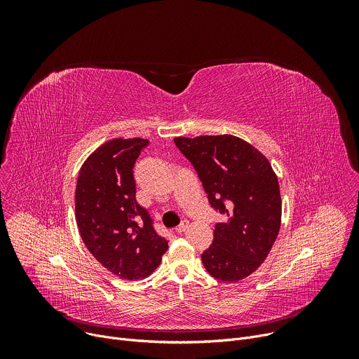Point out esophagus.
<instances>
[{
    "label": "esophagus",
    "mask_w": 359,
    "mask_h": 359,
    "mask_svg": "<svg viewBox=\"0 0 359 359\" xmlns=\"http://www.w3.org/2000/svg\"><path fill=\"white\" fill-rule=\"evenodd\" d=\"M187 227H189V222H187V220H183V222L176 227V231H177L179 234H182L183 231L187 230Z\"/></svg>",
    "instance_id": "34e87169"
}]
</instances>
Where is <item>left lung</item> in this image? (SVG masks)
<instances>
[{
  "mask_svg": "<svg viewBox=\"0 0 359 359\" xmlns=\"http://www.w3.org/2000/svg\"><path fill=\"white\" fill-rule=\"evenodd\" d=\"M196 169L212 208L227 215L212 245L201 254L208 273L236 283L257 270L278 236V179L260 150L233 135L175 137Z\"/></svg>",
  "mask_w": 359,
  "mask_h": 359,
  "instance_id": "obj_1",
  "label": "left lung"
}]
</instances>
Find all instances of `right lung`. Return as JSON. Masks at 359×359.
Segmentation results:
<instances>
[{"mask_svg":"<svg viewBox=\"0 0 359 359\" xmlns=\"http://www.w3.org/2000/svg\"><path fill=\"white\" fill-rule=\"evenodd\" d=\"M147 139H112L79 170L75 216L93 257L112 274L135 281L155 271L169 248L146 209L136 201L133 166Z\"/></svg>","mask_w":359,"mask_h":359,"instance_id":"right-lung-1","label":"right lung"}]
</instances>
